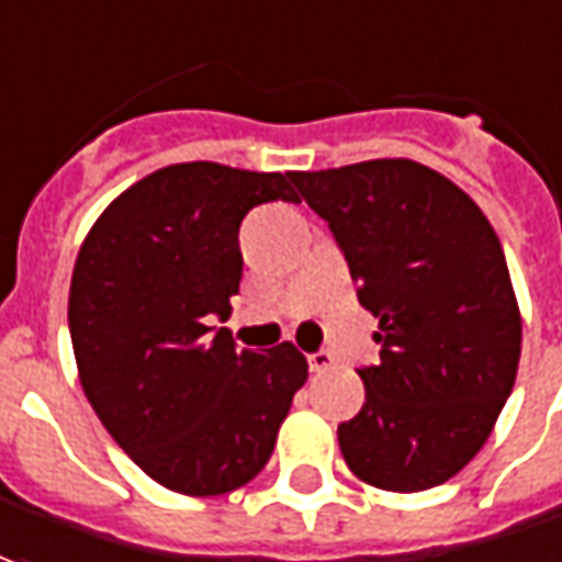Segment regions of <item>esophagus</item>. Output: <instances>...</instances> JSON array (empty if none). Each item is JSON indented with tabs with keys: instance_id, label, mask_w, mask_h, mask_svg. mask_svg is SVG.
<instances>
[{
	"instance_id": "esophagus-1",
	"label": "esophagus",
	"mask_w": 562,
	"mask_h": 562,
	"mask_svg": "<svg viewBox=\"0 0 562 562\" xmlns=\"http://www.w3.org/2000/svg\"><path fill=\"white\" fill-rule=\"evenodd\" d=\"M308 367H312L315 373H324V370H330L333 367V355L330 351H324V348H321V351H312V355H308Z\"/></svg>"
}]
</instances>
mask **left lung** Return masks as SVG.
<instances>
[{"label": "left lung", "instance_id": "8db88e82", "mask_svg": "<svg viewBox=\"0 0 562 562\" xmlns=\"http://www.w3.org/2000/svg\"><path fill=\"white\" fill-rule=\"evenodd\" d=\"M290 180L379 318V361L358 370L361 413L339 425L346 465L392 493L447 483L486 443L517 379L520 312L498 235L459 186L409 158Z\"/></svg>", "mask_w": 562, "mask_h": 562}]
</instances>
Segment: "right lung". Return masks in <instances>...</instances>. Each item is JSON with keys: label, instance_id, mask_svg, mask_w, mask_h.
I'll return each mask as SVG.
<instances>
[{"label": "right lung", "instance_id": "right-lung-1", "mask_svg": "<svg viewBox=\"0 0 562 562\" xmlns=\"http://www.w3.org/2000/svg\"><path fill=\"white\" fill-rule=\"evenodd\" d=\"M266 201H296L290 173L170 165L112 201L72 269L81 389L112 440L173 493L254 481L308 379L290 342L238 351L214 327L241 284V220Z\"/></svg>", "mask_w": 562, "mask_h": 562}]
</instances>
